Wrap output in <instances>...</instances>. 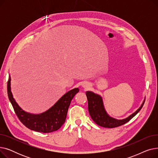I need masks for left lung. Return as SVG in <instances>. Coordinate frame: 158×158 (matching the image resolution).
Wrapping results in <instances>:
<instances>
[{
    "instance_id": "8db88e82",
    "label": "left lung",
    "mask_w": 158,
    "mask_h": 158,
    "mask_svg": "<svg viewBox=\"0 0 158 158\" xmlns=\"http://www.w3.org/2000/svg\"><path fill=\"white\" fill-rule=\"evenodd\" d=\"M86 95L88 99V111L91 117L97 125L106 128L117 127L128 122L142 109L145 101L144 100L139 108L129 117L123 120H116L110 117L106 113L104 108L102 98L100 96L92 92H86Z\"/></svg>"
}]
</instances>
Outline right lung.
I'll list each match as a JSON object with an SVG mask.
<instances>
[{"mask_svg":"<svg viewBox=\"0 0 158 158\" xmlns=\"http://www.w3.org/2000/svg\"><path fill=\"white\" fill-rule=\"evenodd\" d=\"M10 81V76L7 84V95L17 117L28 129L44 133L56 131L63 126L71 101L79 91L78 88H74L64 94L51 108L45 113L32 114L23 111L15 102L11 92Z\"/></svg>","mask_w":158,"mask_h":158,"instance_id":"1","label":"right lung"}]
</instances>
